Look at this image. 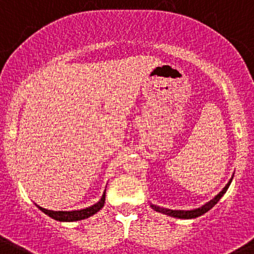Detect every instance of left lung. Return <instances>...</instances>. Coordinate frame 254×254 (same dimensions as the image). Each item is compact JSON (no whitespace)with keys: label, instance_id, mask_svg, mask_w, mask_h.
I'll return each mask as SVG.
<instances>
[{"label":"left lung","instance_id":"left-lung-1","mask_svg":"<svg viewBox=\"0 0 254 254\" xmlns=\"http://www.w3.org/2000/svg\"><path fill=\"white\" fill-rule=\"evenodd\" d=\"M231 181H232V179H230V182L226 184V187H225V188L222 189V190L220 191V193L217 194V195L215 196L212 200H210L209 203H206L205 205L199 207V209H194V210H188V211H184V210L165 209V207H160V206H156V205H151V206H152V209L156 210V211L162 212V214H166V215H170V216H173V217H178V219H194V217H198V216H200V215L205 214L206 211H209V210L211 209V207L214 206L215 204H216L217 201L220 200V199H221V196L224 195L225 193H226L227 188H229L230 184H231Z\"/></svg>","mask_w":254,"mask_h":254}]
</instances>
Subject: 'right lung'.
I'll list each match as a JSON object with an SVG mask.
<instances>
[{"label": "right lung", "instance_id": "right-lung-1", "mask_svg": "<svg viewBox=\"0 0 254 254\" xmlns=\"http://www.w3.org/2000/svg\"><path fill=\"white\" fill-rule=\"evenodd\" d=\"M104 203H106V191L103 193L98 203L89 207H86V209L75 210V211H53V210H47L40 206L39 209L50 217H53V219L58 220V221H77V220L87 219V217L98 212L104 206Z\"/></svg>", "mask_w": 254, "mask_h": 254}]
</instances>
